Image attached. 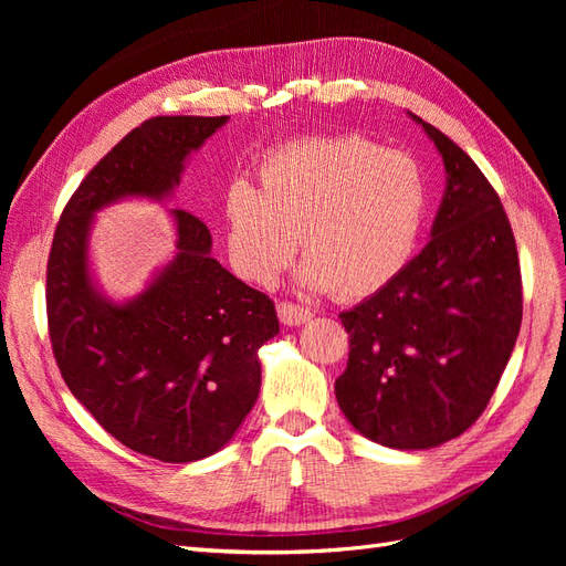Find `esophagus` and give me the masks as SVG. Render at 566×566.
Segmentation results:
<instances>
[{"label":"esophagus","instance_id":"34e87169","mask_svg":"<svg viewBox=\"0 0 566 566\" xmlns=\"http://www.w3.org/2000/svg\"><path fill=\"white\" fill-rule=\"evenodd\" d=\"M276 312H279L281 323L290 325V328H293V325H304V323H310V321L314 318V312L304 310V306L293 304V302H279V304H276Z\"/></svg>","mask_w":566,"mask_h":566}]
</instances>
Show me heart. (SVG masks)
<instances>
[{"instance_id":"1","label":"heart","mask_w":566,"mask_h":566,"mask_svg":"<svg viewBox=\"0 0 566 566\" xmlns=\"http://www.w3.org/2000/svg\"><path fill=\"white\" fill-rule=\"evenodd\" d=\"M430 188L406 150L364 136H306L271 150L260 186L238 175L224 188L231 266L271 285L302 238L304 290L366 297L408 264L424 224Z\"/></svg>"}]
</instances>
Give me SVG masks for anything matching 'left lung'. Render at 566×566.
Returning <instances> with one entry per match:
<instances>
[{
	"instance_id": "obj_1",
	"label": "left lung",
	"mask_w": 566,
	"mask_h": 566,
	"mask_svg": "<svg viewBox=\"0 0 566 566\" xmlns=\"http://www.w3.org/2000/svg\"><path fill=\"white\" fill-rule=\"evenodd\" d=\"M408 117L437 146L447 188L430 243L339 314L349 361L335 397L358 434L422 451L484 413L520 335L522 276L515 235L482 169L447 134Z\"/></svg>"
}]
</instances>
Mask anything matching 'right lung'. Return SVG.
<instances>
[{"mask_svg":"<svg viewBox=\"0 0 566 566\" xmlns=\"http://www.w3.org/2000/svg\"><path fill=\"white\" fill-rule=\"evenodd\" d=\"M227 123L165 115L132 129L65 205L49 254V335L67 389L111 437L163 462L208 458L233 439L260 397V347L279 333L276 310L214 260L208 227L184 210H167L175 254L125 300L98 285L92 231L111 205H167Z\"/></svg>","mask_w":566,"mask_h":566,"instance_id":"1","label":"right lung"}]
</instances>
